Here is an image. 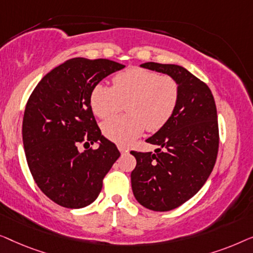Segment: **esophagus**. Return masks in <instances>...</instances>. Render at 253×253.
<instances>
[{
    "instance_id": "obj_1",
    "label": "esophagus",
    "mask_w": 253,
    "mask_h": 253,
    "mask_svg": "<svg viewBox=\"0 0 253 253\" xmlns=\"http://www.w3.org/2000/svg\"><path fill=\"white\" fill-rule=\"evenodd\" d=\"M118 149H119V151L122 152V154H127V152L129 151L126 147H124V145H118Z\"/></svg>"
}]
</instances>
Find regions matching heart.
I'll return each instance as SVG.
<instances>
[{"label": "heart", "mask_w": 253, "mask_h": 253, "mask_svg": "<svg viewBox=\"0 0 253 253\" xmlns=\"http://www.w3.org/2000/svg\"><path fill=\"white\" fill-rule=\"evenodd\" d=\"M113 86L98 84L90 92V106L98 118L109 119L126 103L128 115L103 124V134L110 141L129 144L148 130L156 131L169 123L179 101V84L172 77L155 71L130 67L117 74Z\"/></svg>", "instance_id": "obj_1"}]
</instances>
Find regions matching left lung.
I'll return each mask as SVG.
<instances>
[{
  "mask_svg": "<svg viewBox=\"0 0 253 253\" xmlns=\"http://www.w3.org/2000/svg\"><path fill=\"white\" fill-rule=\"evenodd\" d=\"M144 69L167 74L179 84V101L169 123L147 138L155 154L136 152L130 174L136 201L152 211L176 209L196 195L209 179L219 148L215 102L210 88L189 71L154 62Z\"/></svg>",
  "mask_w": 253,
  "mask_h": 253,
  "instance_id": "1",
  "label": "left lung"
}]
</instances>
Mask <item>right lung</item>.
<instances>
[{
    "label": "right lung",
    "instance_id": "right-lung-1",
    "mask_svg": "<svg viewBox=\"0 0 253 253\" xmlns=\"http://www.w3.org/2000/svg\"><path fill=\"white\" fill-rule=\"evenodd\" d=\"M124 67L109 59H69L45 74L28 99L23 119L28 167L42 193L63 208L91 204L119 158L96 124L89 97L96 84ZM80 143L99 148L80 153Z\"/></svg>",
    "mask_w": 253,
    "mask_h": 253
}]
</instances>
